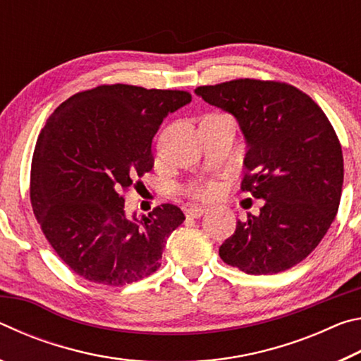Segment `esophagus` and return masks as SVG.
Segmentation results:
<instances>
[{
	"mask_svg": "<svg viewBox=\"0 0 361 361\" xmlns=\"http://www.w3.org/2000/svg\"><path fill=\"white\" fill-rule=\"evenodd\" d=\"M207 212L204 207H197V205H191L189 209H186V216L188 218H200Z\"/></svg>",
	"mask_w": 361,
	"mask_h": 361,
	"instance_id": "34e87169",
	"label": "esophagus"
}]
</instances>
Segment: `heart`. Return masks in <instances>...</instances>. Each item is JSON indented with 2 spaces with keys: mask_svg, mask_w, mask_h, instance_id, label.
<instances>
[{
  "mask_svg": "<svg viewBox=\"0 0 361 361\" xmlns=\"http://www.w3.org/2000/svg\"><path fill=\"white\" fill-rule=\"evenodd\" d=\"M215 116H224V114H207L205 118H215ZM192 197L200 200H212L218 195V185L215 181H200L195 183L191 188Z\"/></svg>",
  "mask_w": 361,
  "mask_h": 361,
  "instance_id": "b5f03b06",
  "label": "heart"
}]
</instances>
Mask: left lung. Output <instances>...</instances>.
Masks as SVG:
<instances>
[{
  "label": "left lung",
  "instance_id": "8db88e82",
  "mask_svg": "<svg viewBox=\"0 0 361 361\" xmlns=\"http://www.w3.org/2000/svg\"><path fill=\"white\" fill-rule=\"evenodd\" d=\"M195 94L239 121L248 143L240 189L264 199L258 216L237 221L219 256L253 276L296 266L339 209L344 159L331 122L307 94L280 81L232 79Z\"/></svg>",
  "mask_w": 361,
  "mask_h": 361
}]
</instances>
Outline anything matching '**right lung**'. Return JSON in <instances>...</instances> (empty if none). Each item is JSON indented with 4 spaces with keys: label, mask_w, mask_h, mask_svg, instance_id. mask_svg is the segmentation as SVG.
<instances>
[{
    "label": "right lung",
    "mask_w": 361,
    "mask_h": 361,
    "mask_svg": "<svg viewBox=\"0 0 361 361\" xmlns=\"http://www.w3.org/2000/svg\"><path fill=\"white\" fill-rule=\"evenodd\" d=\"M186 90L102 84L65 100L46 122L30 175L33 213L73 272L122 286L161 267L169 235L185 221L176 205L126 213V192L154 167L152 138Z\"/></svg>",
    "instance_id": "right-lung-1"
}]
</instances>
